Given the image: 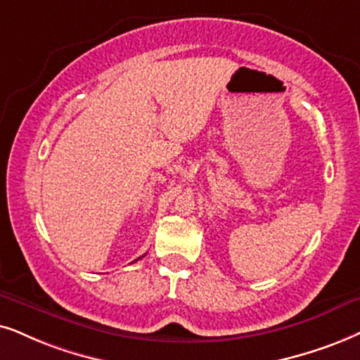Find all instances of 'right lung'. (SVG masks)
Listing matches in <instances>:
<instances>
[{
  "label": "right lung",
  "mask_w": 360,
  "mask_h": 360,
  "mask_svg": "<svg viewBox=\"0 0 360 360\" xmlns=\"http://www.w3.org/2000/svg\"><path fill=\"white\" fill-rule=\"evenodd\" d=\"M139 259H141V257H139ZM136 261H138V259H136Z\"/></svg>",
  "instance_id": "right-lung-1"
}]
</instances>
